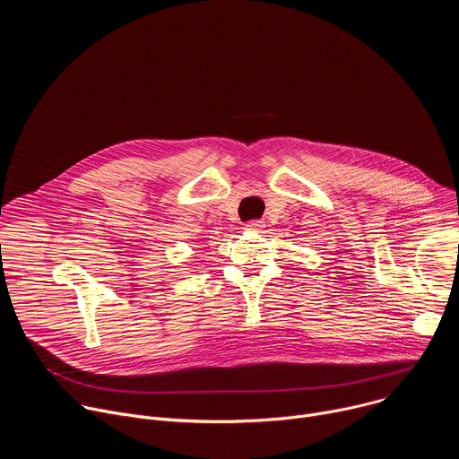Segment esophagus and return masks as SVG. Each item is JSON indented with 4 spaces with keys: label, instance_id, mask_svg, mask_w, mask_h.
<instances>
[{
    "label": "esophagus",
    "instance_id": "esophagus-1",
    "mask_svg": "<svg viewBox=\"0 0 459 459\" xmlns=\"http://www.w3.org/2000/svg\"><path fill=\"white\" fill-rule=\"evenodd\" d=\"M264 227H265V223H264V221H259V220L247 221V225H245V229H247V230H261Z\"/></svg>",
    "mask_w": 459,
    "mask_h": 459
}]
</instances>
